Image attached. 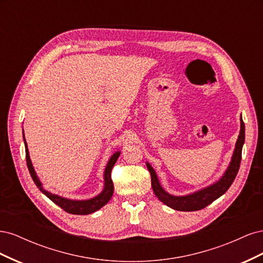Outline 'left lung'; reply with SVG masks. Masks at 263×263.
Here are the masks:
<instances>
[{
  "instance_id": "8db88e82",
  "label": "left lung",
  "mask_w": 263,
  "mask_h": 263,
  "mask_svg": "<svg viewBox=\"0 0 263 263\" xmlns=\"http://www.w3.org/2000/svg\"><path fill=\"white\" fill-rule=\"evenodd\" d=\"M245 142V124L242 122V118L240 117V132L239 136L236 141V146L234 154L232 157V160L226 169L225 173L222 177L217 181L213 183V184L206 186L196 191L194 193H191L187 195H172L164 191L161 186L160 182H159L158 176L153 166L147 162V168L150 172L151 176V186H153L154 193L156 196L160 200L163 204H165L169 208L181 211V212H193V211H200L206 206L210 205L215 200H217L222 194L226 193V191L233 184V182L237 176L238 170H239L240 161H241V151L242 146Z\"/></svg>"
}]
</instances>
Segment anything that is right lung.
<instances>
[{"label": "right lung", "mask_w": 263, "mask_h": 263, "mask_svg": "<svg viewBox=\"0 0 263 263\" xmlns=\"http://www.w3.org/2000/svg\"><path fill=\"white\" fill-rule=\"evenodd\" d=\"M23 138H24V144H25L26 162H27V166H28L31 179H33V181L35 182L36 186L41 190V192H43L54 204L60 206L63 211L73 215H87V214L97 212L98 210H100L105 204L108 203L114 192L113 181L110 179V171H112V168L114 166L115 162L117 161L119 155H121V151H116V153L109 158V160L106 164V168L104 170V187H103V191L99 195L89 198V200H70V198H67V197H62L57 194H52L44 189L41 180L38 179L37 174L35 172L33 163H31L28 147L26 144L25 136H24V130H23Z\"/></svg>", "instance_id": "right-lung-1"}]
</instances>
